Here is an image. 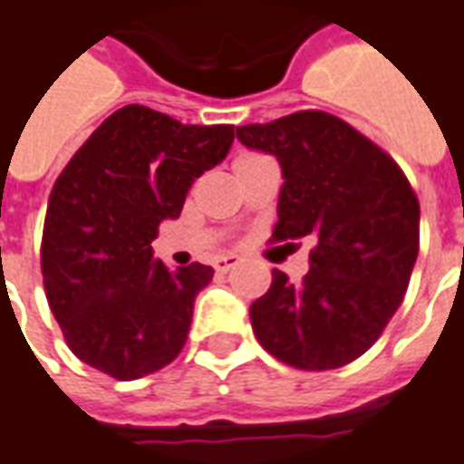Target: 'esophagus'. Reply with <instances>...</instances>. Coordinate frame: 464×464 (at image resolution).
<instances>
[{"mask_svg":"<svg viewBox=\"0 0 464 464\" xmlns=\"http://www.w3.org/2000/svg\"><path fill=\"white\" fill-rule=\"evenodd\" d=\"M239 260L235 255H227V257H219V260L214 263V270H217V273H229V270H235Z\"/></svg>","mask_w":464,"mask_h":464,"instance_id":"1","label":"esophagus"}]
</instances>
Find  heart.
Wrapping results in <instances>:
<instances>
[{
  "label": "heart",
  "instance_id": "1",
  "mask_svg": "<svg viewBox=\"0 0 464 464\" xmlns=\"http://www.w3.org/2000/svg\"><path fill=\"white\" fill-rule=\"evenodd\" d=\"M252 159H257V156H255V153H247V156H239L235 164H245V161H252Z\"/></svg>",
  "mask_w": 464,
  "mask_h": 464
}]
</instances>
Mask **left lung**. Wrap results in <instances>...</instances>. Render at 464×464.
I'll list each match as a JSON object with an SVG mask.
<instances>
[{
    "mask_svg": "<svg viewBox=\"0 0 464 464\" xmlns=\"http://www.w3.org/2000/svg\"><path fill=\"white\" fill-rule=\"evenodd\" d=\"M237 139L283 169L275 242H315L303 283L273 270L250 305L252 331L287 366H346L404 300L420 252L417 194L389 153L324 111L237 126Z\"/></svg>",
    "mask_w": 464,
    "mask_h": 464,
    "instance_id": "8db88e82",
    "label": "left lung"
}]
</instances>
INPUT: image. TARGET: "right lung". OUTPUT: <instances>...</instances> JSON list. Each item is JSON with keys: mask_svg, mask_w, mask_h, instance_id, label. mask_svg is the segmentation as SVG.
Returning <instances> with one entry per match:
<instances>
[{"mask_svg": "<svg viewBox=\"0 0 464 464\" xmlns=\"http://www.w3.org/2000/svg\"><path fill=\"white\" fill-rule=\"evenodd\" d=\"M232 126H184L126 105L92 130L57 177L43 232V280L70 351L133 382L187 343L194 298L214 270H169L151 242L177 219L194 179L225 161Z\"/></svg>", "mask_w": 464, "mask_h": 464, "instance_id": "right-lung-1", "label": "right lung"}]
</instances>
